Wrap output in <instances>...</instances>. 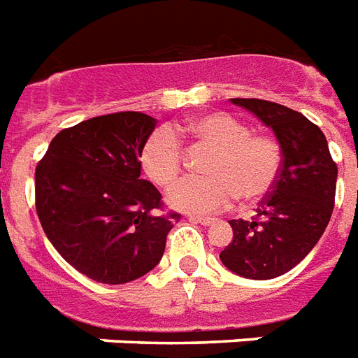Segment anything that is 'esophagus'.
I'll return each instance as SVG.
<instances>
[{
	"label": "esophagus",
	"instance_id": "obj_1",
	"mask_svg": "<svg viewBox=\"0 0 358 358\" xmlns=\"http://www.w3.org/2000/svg\"><path fill=\"white\" fill-rule=\"evenodd\" d=\"M192 222H195V224H201V226H213V224H216V220L214 218H206V216H192Z\"/></svg>",
	"mask_w": 358,
	"mask_h": 358
}]
</instances>
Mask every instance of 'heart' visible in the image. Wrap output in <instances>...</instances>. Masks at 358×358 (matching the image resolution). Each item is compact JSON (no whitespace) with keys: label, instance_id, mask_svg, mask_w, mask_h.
Listing matches in <instances>:
<instances>
[{"label":"heart","instance_id":"obj_1","mask_svg":"<svg viewBox=\"0 0 358 358\" xmlns=\"http://www.w3.org/2000/svg\"><path fill=\"white\" fill-rule=\"evenodd\" d=\"M182 136L197 148H208L214 155L206 166L210 178L184 180L169 195V205L189 214H210L226 208L239 195L245 203H256L271 192L280 171V145L250 129L229 113L197 115L172 131L159 129L145 140L140 161L145 174L161 189L178 182L184 169Z\"/></svg>","mask_w":358,"mask_h":358}]
</instances>
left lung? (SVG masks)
I'll return each mask as SVG.
<instances>
[{
	"label": "left lung",
	"instance_id": "obj_1",
	"mask_svg": "<svg viewBox=\"0 0 358 358\" xmlns=\"http://www.w3.org/2000/svg\"><path fill=\"white\" fill-rule=\"evenodd\" d=\"M231 104L273 131L282 159L258 218L229 222L233 241L220 260L245 279H275L298 266L322 237L334 208L338 166L327 136L300 112L258 98H231Z\"/></svg>",
	"mask_w": 358,
	"mask_h": 358
}]
</instances>
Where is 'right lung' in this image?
Segmentation results:
<instances>
[{
  "instance_id": "obj_1",
  "label": "right lung",
  "mask_w": 358,
  "mask_h": 358,
  "mask_svg": "<svg viewBox=\"0 0 358 358\" xmlns=\"http://www.w3.org/2000/svg\"><path fill=\"white\" fill-rule=\"evenodd\" d=\"M157 121L140 112L87 119L60 131L36 169V208L47 239L79 273L123 285L152 271L178 214L140 178Z\"/></svg>"
}]
</instances>
